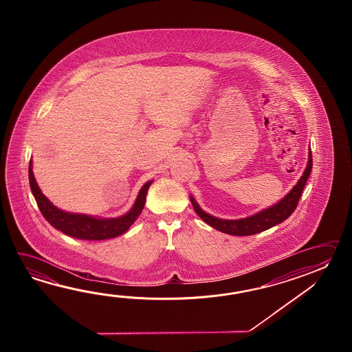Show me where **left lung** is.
Returning <instances> with one entry per match:
<instances>
[{
	"label": "left lung",
	"instance_id": "left-lung-1",
	"mask_svg": "<svg viewBox=\"0 0 352 352\" xmlns=\"http://www.w3.org/2000/svg\"><path fill=\"white\" fill-rule=\"evenodd\" d=\"M312 171V152L308 153V164L303 176L299 179L297 185L293 187L288 192L283 200L273 205L272 208L263 210L261 212L255 214L253 217L240 219V220H223L215 217H211L205 211L200 209L197 202L195 201L194 197H191V202L194 206L195 212L201 217L202 220L209 224L210 226L215 228L219 232L229 234V235H238V236H247V235H254L258 232H264L274 225L285 221L287 217L292 215L293 211L298 205L299 197L305 188L307 179L309 177V173Z\"/></svg>",
	"mask_w": 352,
	"mask_h": 352
}]
</instances>
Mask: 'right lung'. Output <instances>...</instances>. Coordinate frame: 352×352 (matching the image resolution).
<instances>
[{
  "instance_id": "add662e5",
  "label": "right lung",
  "mask_w": 352,
  "mask_h": 352,
  "mask_svg": "<svg viewBox=\"0 0 352 352\" xmlns=\"http://www.w3.org/2000/svg\"><path fill=\"white\" fill-rule=\"evenodd\" d=\"M31 167L32 165L30 161L29 179H30L31 191L34 194L43 217H45L55 229L78 239H111L127 232L129 226L135 223V219L142 212L143 206L146 202V195L152 184V181H148L143 185L140 194L137 196L133 208L126 215L117 219H97V217H87L80 214H70L55 208L38 188Z\"/></svg>"
}]
</instances>
